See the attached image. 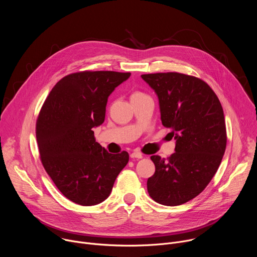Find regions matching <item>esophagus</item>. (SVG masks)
Returning <instances> with one entry per match:
<instances>
[{"label": "esophagus", "mask_w": 257, "mask_h": 257, "mask_svg": "<svg viewBox=\"0 0 257 257\" xmlns=\"http://www.w3.org/2000/svg\"><path fill=\"white\" fill-rule=\"evenodd\" d=\"M130 157H131V159H142V155L140 154V153H132L131 155H130Z\"/></svg>", "instance_id": "1"}]
</instances>
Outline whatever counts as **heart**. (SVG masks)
<instances>
[{
	"label": "heart",
	"instance_id": "b5f03b06",
	"mask_svg": "<svg viewBox=\"0 0 257 257\" xmlns=\"http://www.w3.org/2000/svg\"><path fill=\"white\" fill-rule=\"evenodd\" d=\"M137 95H142V93H140V92H134V93L132 94V96H137Z\"/></svg>",
	"mask_w": 257,
	"mask_h": 257
}]
</instances>
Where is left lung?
Instances as JSON below:
<instances>
[{"label": "left lung", "instance_id": "8db88e82", "mask_svg": "<svg viewBox=\"0 0 257 257\" xmlns=\"http://www.w3.org/2000/svg\"><path fill=\"white\" fill-rule=\"evenodd\" d=\"M141 77L157 93L162 123L176 139L175 153L167 160L151 157L156 172L148 191L161 204L180 205L204 190L222 162L227 145L223 107L197 77L177 72Z\"/></svg>", "mask_w": 257, "mask_h": 257}]
</instances>
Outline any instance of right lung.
<instances>
[{
    "mask_svg": "<svg viewBox=\"0 0 257 257\" xmlns=\"http://www.w3.org/2000/svg\"><path fill=\"white\" fill-rule=\"evenodd\" d=\"M131 73L82 71L63 77L45 100L36 121L43 166L69 200L83 206L106 199L129 161L108 154L92 128L104 121L107 97Z\"/></svg>",
    "mask_w": 257,
    "mask_h": 257,
    "instance_id": "add662e5",
    "label": "right lung"
}]
</instances>
